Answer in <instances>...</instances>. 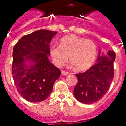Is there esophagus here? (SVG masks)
Returning a JSON list of instances; mask_svg holds the SVG:
<instances>
[{
    "label": "esophagus",
    "mask_w": 126,
    "mask_h": 126,
    "mask_svg": "<svg viewBox=\"0 0 126 126\" xmlns=\"http://www.w3.org/2000/svg\"><path fill=\"white\" fill-rule=\"evenodd\" d=\"M69 72H67V71H61V75H69Z\"/></svg>",
    "instance_id": "1"
}]
</instances>
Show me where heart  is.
Returning a JSON list of instances; mask_svg holds the SVG:
<instances>
[{
    "instance_id": "b5f03b06",
    "label": "heart",
    "mask_w": 126,
    "mask_h": 126,
    "mask_svg": "<svg viewBox=\"0 0 126 126\" xmlns=\"http://www.w3.org/2000/svg\"><path fill=\"white\" fill-rule=\"evenodd\" d=\"M49 53L57 67H62L69 56L75 69L82 71L94 65L97 56V47L92 40L71 34L61 38L59 46H51Z\"/></svg>"
}]
</instances>
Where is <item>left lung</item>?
Returning a JSON list of instances; mask_svg holds the SVG:
<instances>
[{
  "instance_id": "left-lung-1",
  "label": "left lung",
  "mask_w": 126,
  "mask_h": 126,
  "mask_svg": "<svg viewBox=\"0 0 126 126\" xmlns=\"http://www.w3.org/2000/svg\"><path fill=\"white\" fill-rule=\"evenodd\" d=\"M115 58V53L109 50L107 55H99L97 63L88 71L76 74L78 83L73 93L78 101L82 103L91 104L103 97L113 80Z\"/></svg>"
}]
</instances>
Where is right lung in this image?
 I'll return each mask as SVG.
<instances>
[{"label":"right lung","instance_id":"add662e5","mask_svg":"<svg viewBox=\"0 0 126 126\" xmlns=\"http://www.w3.org/2000/svg\"><path fill=\"white\" fill-rule=\"evenodd\" d=\"M56 31L41 29L25 35L13 48L12 75L17 92L30 102L46 99L61 71L50 63L49 43ZM31 60L34 64L29 67Z\"/></svg>","mask_w":126,"mask_h":126}]
</instances>
